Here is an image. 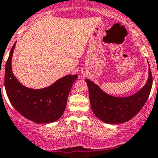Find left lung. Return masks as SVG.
Instances as JSON below:
<instances>
[{
	"mask_svg": "<svg viewBox=\"0 0 158 158\" xmlns=\"http://www.w3.org/2000/svg\"><path fill=\"white\" fill-rule=\"evenodd\" d=\"M92 110L99 120L107 123H121L134 117L148 99L153 84L150 68L149 76L143 87L128 97H114L104 92L91 80L86 79Z\"/></svg>",
	"mask_w": 158,
	"mask_h": 158,
	"instance_id": "1",
	"label": "left lung"
}]
</instances>
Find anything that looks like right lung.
Segmentation results:
<instances>
[{
	"label": "right lung",
	"instance_id": "add662e5",
	"mask_svg": "<svg viewBox=\"0 0 158 158\" xmlns=\"http://www.w3.org/2000/svg\"><path fill=\"white\" fill-rule=\"evenodd\" d=\"M15 45L5 64V86L10 102L22 116L37 123L59 120L65 110L69 97L77 75H68L42 89L24 86L13 75L12 59Z\"/></svg>",
	"mask_w": 158,
	"mask_h": 158
}]
</instances>
